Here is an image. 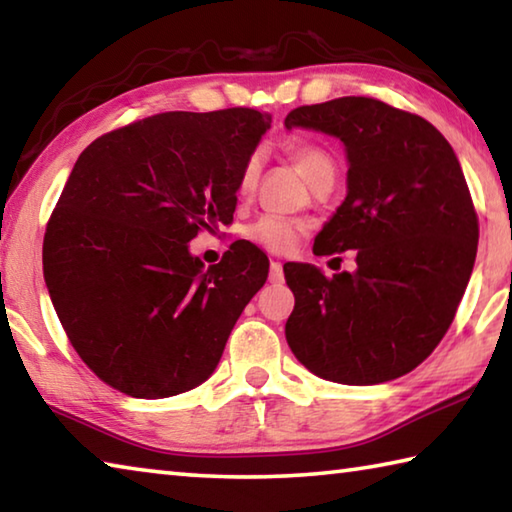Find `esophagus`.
I'll return each mask as SVG.
<instances>
[{"label": "esophagus", "mask_w": 512, "mask_h": 512, "mask_svg": "<svg viewBox=\"0 0 512 512\" xmlns=\"http://www.w3.org/2000/svg\"><path fill=\"white\" fill-rule=\"evenodd\" d=\"M268 280H271L273 284L284 280V273H282V264L280 262H271V273H268Z\"/></svg>", "instance_id": "obj_1"}]
</instances>
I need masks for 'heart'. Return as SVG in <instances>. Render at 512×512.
I'll use <instances>...</instances> for the list:
<instances>
[{
	"instance_id": "obj_1",
	"label": "heart",
	"mask_w": 512,
	"mask_h": 512,
	"mask_svg": "<svg viewBox=\"0 0 512 512\" xmlns=\"http://www.w3.org/2000/svg\"><path fill=\"white\" fill-rule=\"evenodd\" d=\"M291 158H293V162H296L298 171L302 173V176H305L307 183L316 176L320 169L329 167V164H334L332 158H329V155L323 149H318V146H314V144L293 146ZM257 173H259V160L250 158L246 162L244 171H241V178H239L241 194H246V192H250V189H253L255 180H257ZM302 230H305V225L298 223V221L280 219V216H264V219H259L257 223L250 225L248 239L253 241V244H257L259 248L268 250V253L284 255V253H291V250L296 248Z\"/></svg>"
}]
</instances>
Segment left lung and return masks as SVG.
Here are the masks:
<instances>
[{"instance_id":"left-lung-1","label":"left lung","mask_w":512,"mask_h":512,"mask_svg":"<svg viewBox=\"0 0 512 512\" xmlns=\"http://www.w3.org/2000/svg\"><path fill=\"white\" fill-rule=\"evenodd\" d=\"M284 126L343 142L348 194L314 255L357 250V268L332 277L284 264L289 348L336 384L402 377L436 350L474 268L479 221L461 162L427 119L368 97L296 108Z\"/></svg>"}]
</instances>
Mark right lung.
<instances>
[{"label": "right lung", "instance_id": "1", "mask_svg": "<svg viewBox=\"0 0 512 512\" xmlns=\"http://www.w3.org/2000/svg\"><path fill=\"white\" fill-rule=\"evenodd\" d=\"M268 112H162L101 135L69 173L42 246L49 298L69 343L117 391L162 400L219 366L264 287L268 257L239 239L210 268L201 230L230 223Z\"/></svg>", "mask_w": 512, "mask_h": 512}]
</instances>
